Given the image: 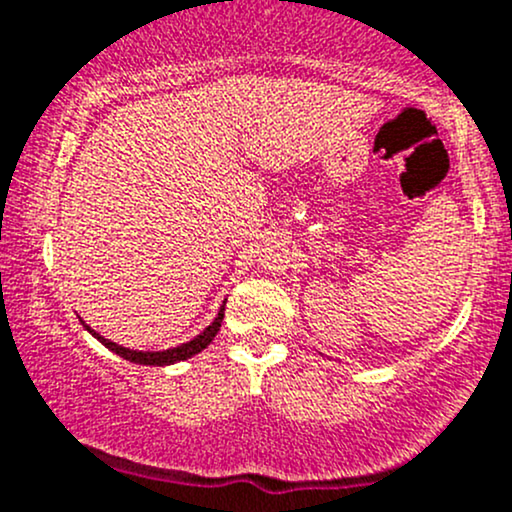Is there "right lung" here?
<instances>
[{"label":"right lung","mask_w":512,"mask_h":512,"mask_svg":"<svg viewBox=\"0 0 512 512\" xmlns=\"http://www.w3.org/2000/svg\"><path fill=\"white\" fill-rule=\"evenodd\" d=\"M222 319H225V304H222L220 314H217L215 321H212V324L203 333H200V336H195L193 341L183 343V346H176V348H169V350H157V353H142V350L123 348V346H118V343H113V341H108V338L99 336V333H94L86 324L84 326L91 333H94L96 338H99L103 346H106L108 350H113V353H118L120 358L130 360V363H137V365H171V363H181V360H188V358H191V355L200 353V350H203V348H208L212 338H215L217 331H220Z\"/></svg>","instance_id":"obj_1"}]
</instances>
